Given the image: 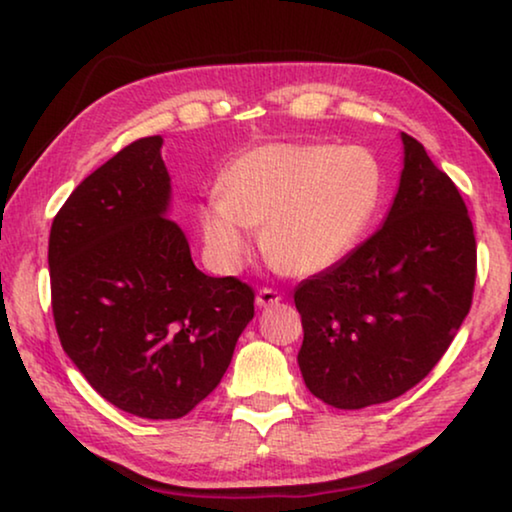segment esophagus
<instances>
[{
	"label": "esophagus",
	"mask_w": 512,
	"mask_h": 512,
	"mask_svg": "<svg viewBox=\"0 0 512 512\" xmlns=\"http://www.w3.org/2000/svg\"><path fill=\"white\" fill-rule=\"evenodd\" d=\"M280 299H283V294H280L278 290H273V287H262V290L257 292V306H259V308H266V306L278 304Z\"/></svg>",
	"instance_id": "obj_1"
}]
</instances>
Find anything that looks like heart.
<instances>
[{
	"label": "heart",
	"instance_id": "1",
	"mask_svg": "<svg viewBox=\"0 0 512 512\" xmlns=\"http://www.w3.org/2000/svg\"><path fill=\"white\" fill-rule=\"evenodd\" d=\"M383 194V167L362 146L264 143L229 164L201 227L222 269L241 264L248 227H262V250L276 269L313 276L364 241Z\"/></svg>",
	"mask_w": 512,
	"mask_h": 512
}]
</instances>
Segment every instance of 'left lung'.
Returning <instances> with one entry per match:
<instances>
[{"mask_svg": "<svg viewBox=\"0 0 512 512\" xmlns=\"http://www.w3.org/2000/svg\"><path fill=\"white\" fill-rule=\"evenodd\" d=\"M385 225L294 290L313 397L357 410L401 397L450 348L471 311L473 222L457 185L413 136Z\"/></svg>", "mask_w": 512, "mask_h": 512, "instance_id": "left-lung-1", "label": "left lung"}]
</instances>
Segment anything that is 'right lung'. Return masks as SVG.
<instances>
[{
    "label": "right lung",
    "instance_id": "right-lung-1",
    "mask_svg": "<svg viewBox=\"0 0 512 512\" xmlns=\"http://www.w3.org/2000/svg\"><path fill=\"white\" fill-rule=\"evenodd\" d=\"M162 136L129 143L69 194L48 239L50 304L71 362L106 401L178 420L220 385L255 290L192 262L167 218Z\"/></svg>",
    "mask_w": 512,
    "mask_h": 512
}]
</instances>
